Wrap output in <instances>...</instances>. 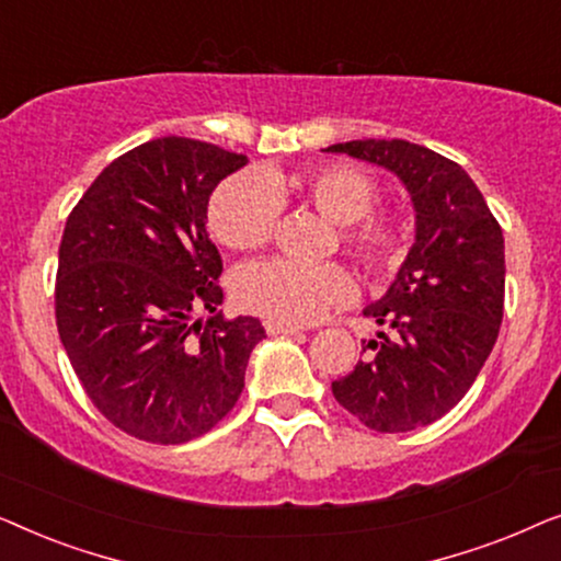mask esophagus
<instances>
[{
	"label": "esophagus",
	"instance_id": "obj_1",
	"mask_svg": "<svg viewBox=\"0 0 561 561\" xmlns=\"http://www.w3.org/2000/svg\"><path fill=\"white\" fill-rule=\"evenodd\" d=\"M265 332L267 334H290V336H294V334H301V329H298V327H294V324H280V321H271V319H267L265 321Z\"/></svg>",
	"mask_w": 561,
	"mask_h": 561
}]
</instances>
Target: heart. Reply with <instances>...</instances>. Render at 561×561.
Instances as JSON below:
<instances>
[{"mask_svg":"<svg viewBox=\"0 0 561 561\" xmlns=\"http://www.w3.org/2000/svg\"><path fill=\"white\" fill-rule=\"evenodd\" d=\"M301 196L342 227V244L367 271L386 273L401 265L411 244L409 221L375 214L378 183L350 163H324L286 175L280 171L240 173L214 191L209 229L225 248L257 250L271 240L280 202ZM242 309L280 324H311L355 296V280L336 263H296L286 257L257 260L234 278Z\"/></svg>","mask_w":561,"mask_h":561,"instance_id":"heart-1","label":"heart"}]
</instances>
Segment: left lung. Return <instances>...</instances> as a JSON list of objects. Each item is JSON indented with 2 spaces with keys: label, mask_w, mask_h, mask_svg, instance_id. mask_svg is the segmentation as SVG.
I'll use <instances>...</instances> for the list:
<instances>
[{
  "label": "left lung",
  "mask_w": 561,
  "mask_h": 561,
  "mask_svg": "<svg viewBox=\"0 0 561 561\" xmlns=\"http://www.w3.org/2000/svg\"><path fill=\"white\" fill-rule=\"evenodd\" d=\"M388 168L411 194L416 242L386 296L365 309L378 340L332 382L352 416L380 434L434 424L462 401L501 332L505 298L503 229L455 160L405 140L329 145Z\"/></svg>",
  "instance_id": "1"
}]
</instances>
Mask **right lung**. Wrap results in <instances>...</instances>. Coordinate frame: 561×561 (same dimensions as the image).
Instances as JSON below:
<instances>
[{"label": "right lung", "instance_id": "add662e5", "mask_svg": "<svg viewBox=\"0 0 561 561\" xmlns=\"http://www.w3.org/2000/svg\"><path fill=\"white\" fill-rule=\"evenodd\" d=\"M248 158L158 137L112 160L68 214L56 324L91 403L135 439L211 432L244 388L257 319L227 321L221 257L206 232L211 191ZM209 310L206 322L195 313Z\"/></svg>", "mask_w": 561, "mask_h": 561}]
</instances>
